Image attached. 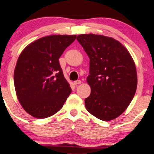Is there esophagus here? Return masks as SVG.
Returning <instances> with one entry per match:
<instances>
[{
	"label": "esophagus",
	"mask_w": 154,
	"mask_h": 154,
	"mask_svg": "<svg viewBox=\"0 0 154 154\" xmlns=\"http://www.w3.org/2000/svg\"><path fill=\"white\" fill-rule=\"evenodd\" d=\"M81 84V81L80 80H77L74 82V85H80Z\"/></svg>",
	"instance_id": "34e87169"
}]
</instances>
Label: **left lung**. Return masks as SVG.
Segmentation results:
<instances>
[{
	"mask_svg": "<svg viewBox=\"0 0 154 154\" xmlns=\"http://www.w3.org/2000/svg\"><path fill=\"white\" fill-rule=\"evenodd\" d=\"M77 40L89 58L87 82L91 94L85 98L87 111L110 121L120 116L132 101L137 87L134 62L125 47L113 38L80 34Z\"/></svg>",
	"mask_w": 154,
	"mask_h": 154,
	"instance_id": "left-lung-1",
	"label": "left lung"
}]
</instances>
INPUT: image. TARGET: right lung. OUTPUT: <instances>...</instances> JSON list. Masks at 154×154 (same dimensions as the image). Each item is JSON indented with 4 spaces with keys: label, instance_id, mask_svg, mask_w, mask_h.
<instances>
[{
    "label": "right lung",
    "instance_id": "1",
    "mask_svg": "<svg viewBox=\"0 0 154 154\" xmlns=\"http://www.w3.org/2000/svg\"><path fill=\"white\" fill-rule=\"evenodd\" d=\"M76 36H44L29 44L20 55L14 72L16 94L24 110L34 118L56 114L71 94L58 59Z\"/></svg>",
    "mask_w": 154,
    "mask_h": 154
}]
</instances>
